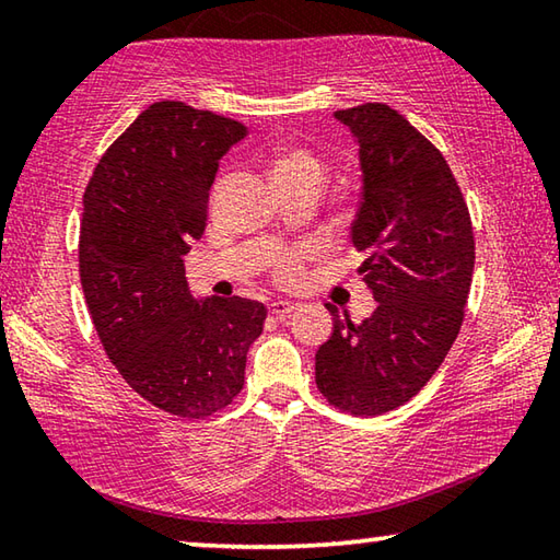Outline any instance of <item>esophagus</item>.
Returning <instances> with one entry per match:
<instances>
[{
	"mask_svg": "<svg viewBox=\"0 0 560 560\" xmlns=\"http://www.w3.org/2000/svg\"><path fill=\"white\" fill-rule=\"evenodd\" d=\"M293 308H296V306H293L291 301H283V299H273V301L269 303V311H271V314L277 316V318H287Z\"/></svg>",
	"mask_w": 560,
	"mask_h": 560,
	"instance_id": "esophagus-1",
	"label": "esophagus"
}]
</instances>
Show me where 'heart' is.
I'll return each instance as SVG.
<instances>
[{
    "mask_svg": "<svg viewBox=\"0 0 560 560\" xmlns=\"http://www.w3.org/2000/svg\"><path fill=\"white\" fill-rule=\"evenodd\" d=\"M324 160L314 150L303 145L281 148L277 158H273V179L277 183H296V179H316V183H324ZM306 257L308 249H303V246L277 252L271 259L273 277L279 281H293L301 273V261Z\"/></svg>",
    "mask_w": 560,
    "mask_h": 560,
    "instance_id": "b5f03b06",
    "label": "heart"
}]
</instances>
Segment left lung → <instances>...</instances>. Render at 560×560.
I'll return each instance as SVG.
<instances>
[{"mask_svg": "<svg viewBox=\"0 0 560 560\" xmlns=\"http://www.w3.org/2000/svg\"><path fill=\"white\" fill-rule=\"evenodd\" d=\"M360 145L363 195L350 240L377 308L363 324L334 316L316 350V385L350 415L405 405L457 338L474 273L469 207L447 160L385 103L336 110Z\"/></svg>", "mask_w": 560, "mask_h": 560, "instance_id": "8db88e82", "label": "left lung"}]
</instances>
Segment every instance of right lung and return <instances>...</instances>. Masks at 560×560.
Wrapping results in <instances>:
<instances>
[{
  "label": "right lung",
  "mask_w": 560,
  "mask_h": 560,
  "mask_svg": "<svg viewBox=\"0 0 560 560\" xmlns=\"http://www.w3.org/2000/svg\"><path fill=\"white\" fill-rule=\"evenodd\" d=\"M242 122L158 101L113 143L83 192L79 271L89 314L118 373L170 415L200 420L244 387L259 301L187 289L183 257L200 240L222 155Z\"/></svg>",
  "instance_id": "right-lung-1"
}]
</instances>
